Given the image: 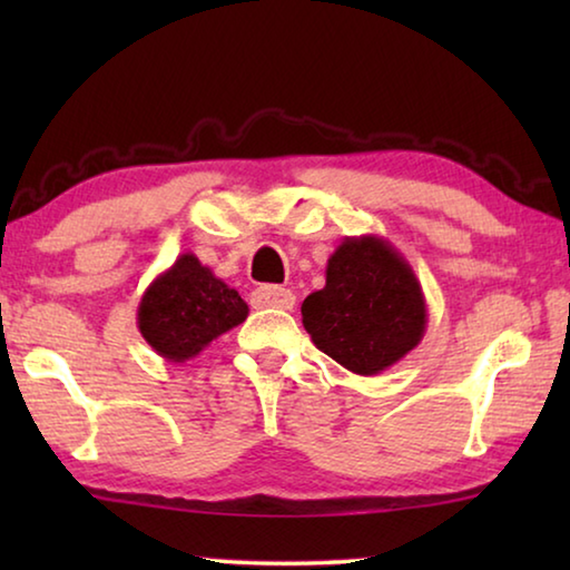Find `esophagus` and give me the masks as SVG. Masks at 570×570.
<instances>
[{
  "mask_svg": "<svg viewBox=\"0 0 570 570\" xmlns=\"http://www.w3.org/2000/svg\"><path fill=\"white\" fill-rule=\"evenodd\" d=\"M296 304V296L282 286H258L250 292V306L254 308H282V312H292Z\"/></svg>",
  "mask_w": 570,
  "mask_h": 570,
  "instance_id": "1",
  "label": "esophagus"
}]
</instances>
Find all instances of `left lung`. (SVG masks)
<instances>
[{
	"instance_id": "obj_1",
	"label": "left lung",
	"mask_w": 570,
	"mask_h": 570,
	"mask_svg": "<svg viewBox=\"0 0 570 570\" xmlns=\"http://www.w3.org/2000/svg\"><path fill=\"white\" fill-rule=\"evenodd\" d=\"M316 350L372 377L422 342L428 304L397 248L380 236H346L326 262V284L302 304Z\"/></svg>"
}]
</instances>
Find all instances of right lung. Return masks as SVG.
<instances>
[{
    "label": "right lung",
    "mask_w": 570,
    "mask_h": 570,
    "mask_svg": "<svg viewBox=\"0 0 570 570\" xmlns=\"http://www.w3.org/2000/svg\"><path fill=\"white\" fill-rule=\"evenodd\" d=\"M246 316L248 304L236 288L193 254H180L140 296L138 330L163 360L186 362Z\"/></svg>",
    "instance_id": "right-lung-1"
}]
</instances>
